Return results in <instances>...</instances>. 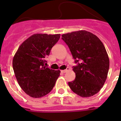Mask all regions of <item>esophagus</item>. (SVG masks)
<instances>
[{"instance_id":"esophagus-1","label":"esophagus","mask_w":121,"mask_h":121,"mask_svg":"<svg viewBox=\"0 0 121 121\" xmlns=\"http://www.w3.org/2000/svg\"><path fill=\"white\" fill-rule=\"evenodd\" d=\"M69 69H70L69 68V67H67V68L66 69H65V70H61V72H62V73H65V72H67L68 70H69Z\"/></svg>"}]
</instances>
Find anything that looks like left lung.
<instances>
[{
  "label": "left lung",
  "mask_w": 121,
  "mask_h": 121,
  "mask_svg": "<svg viewBox=\"0 0 121 121\" xmlns=\"http://www.w3.org/2000/svg\"><path fill=\"white\" fill-rule=\"evenodd\" d=\"M77 65L76 78L68 83L72 91L88 97L97 94L104 86L109 69V59L104 44L95 35L79 30L62 35Z\"/></svg>",
  "instance_id": "1"
}]
</instances>
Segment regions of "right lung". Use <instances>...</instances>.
Wrapping results in <instances>:
<instances>
[{
    "instance_id": "add662e5",
    "label": "right lung",
    "mask_w": 121,
    "mask_h": 121,
    "mask_svg": "<svg viewBox=\"0 0 121 121\" xmlns=\"http://www.w3.org/2000/svg\"><path fill=\"white\" fill-rule=\"evenodd\" d=\"M60 34H35L19 47L12 61L15 77L27 95L39 98L47 95L54 87L60 70L45 66V58L58 42Z\"/></svg>"
}]
</instances>
